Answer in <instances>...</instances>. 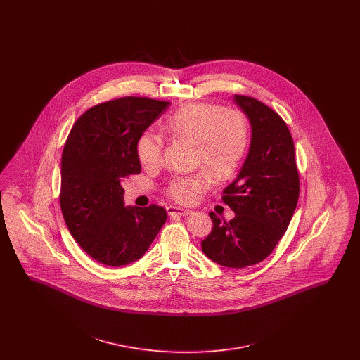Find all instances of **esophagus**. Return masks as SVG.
Segmentation results:
<instances>
[{
  "label": "esophagus",
  "mask_w": 360,
  "mask_h": 360,
  "mask_svg": "<svg viewBox=\"0 0 360 360\" xmlns=\"http://www.w3.org/2000/svg\"><path fill=\"white\" fill-rule=\"evenodd\" d=\"M167 214L169 216H190L191 210L184 209V207H176V206H167Z\"/></svg>",
  "instance_id": "1"
}]
</instances>
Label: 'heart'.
Wrapping results in <instances>:
<instances>
[{
    "label": "heart",
    "instance_id": "b5f03b06",
    "mask_svg": "<svg viewBox=\"0 0 360 360\" xmlns=\"http://www.w3.org/2000/svg\"><path fill=\"white\" fill-rule=\"evenodd\" d=\"M165 129L172 137L195 144L198 165L216 181H225L235 174L248 147L250 128L245 116L240 110L212 103L182 106L166 121ZM162 150V139L153 132H144L137 140V158L147 169L160 166ZM208 174L176 176L166 191L175 202L191 204L210 186Z\"/></svg>",
    "mask_w": 360,
    "mask_h": 360
}]
</instances>
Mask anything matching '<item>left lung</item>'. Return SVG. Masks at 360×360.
Masks as SVG:
<instances>
[{
	"label": "left lung",
	"instance_id": "8db88e82",
	"mask_svg": "<svg viewBox=\"0 0 360 360\" xmlns=\"http://www.w3.org/2000/svg\"><path fill=\"white\" fill-rule=\"evenodd\" d=\"M251 125L247 158L223 201L235 217L226 223L209 213L213 229L202 252L231 269L257 264L269 257L285 235L300 195L294 143L286 122L252 97L233 96Z\"/></svg>",
	"mask_w": 360,
	"mask_h": 360
}]
</instances>
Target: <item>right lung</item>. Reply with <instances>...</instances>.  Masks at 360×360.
<instances>
[{"instance_id":"obj_1","label":"right lung","mask_w":360,"mask_h":360,"mask_svg":"<svg viewBox=\"0 0 360 360\" xmlns=\"http://www.w3.org/2000/svg\"><path fill=\"white\" fill-rule=\"evenodd\" d=\"M169 105L124 97L93 106L71 128L62 154L60 207L71 236L103 264L139 260L167 219L162 206L124 205L121 181L141 172L137 140Z\"/></svg>"}]
</instances>
